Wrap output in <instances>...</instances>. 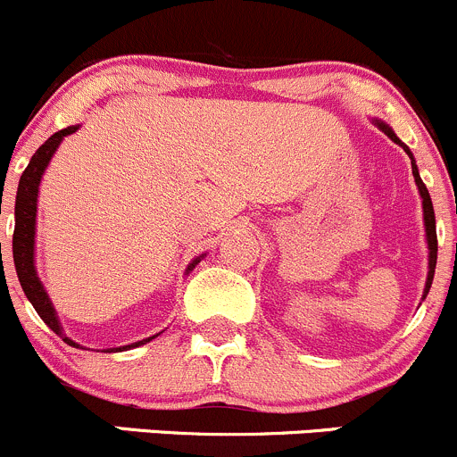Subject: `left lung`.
<instances>
[{
    "mask_svg": "<svg viewBox=\"0 0 457 457\" xmlns=\"http://www.w3.org/2000/svg\"><path fill=\"white\" fill-rule=\"evenodd\" d=\"M380 126H382V130H384V133H386L388 137L393 139V142H395V144H400V146L404 148V151H406V155L411 157V169H413V178H415V184H418V188H420V195H422V209H424V227H427V242H428V275H427V287H424V295H422V297H427L428 288H431V282H433V273H436V262H437V233H436V213H433L431 195H428L427 187H424V182H422V179H420L418 166H415V162H413V155H411V151H409V148H406L404 144H402L400 139H397V135L393 133V130L388 129V126H384V124H380Z\"/></svg>",
    "mask_w": 457,
    "mask_h": 457,
    "instance_id": "left-lung-1",
    "label": "left lung"
}]
</instances>
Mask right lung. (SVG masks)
Here are the masks:
<instances>
[{"instance_id":"add662e5","label":"right lung","mask_w":457,"mask_h":457,"mask_svg":"<svg viewBox=\"0 0 457 457\" xmlns=\"http://www.w3.org/2000/svg\"><path fill=\"white\" fill-rule=\"evenodd\" d=\"M75 130H77V126H69V129L57 130V133L51 135V137H48L46 142H44L42 146L35 151V155L30 157V164L26 166V170L21 173L20 188H17L15 233H12V260H15L17 278H20V284H21V288H24L26 297H29L30 304L35 306V311H37L39 318H42L44 322H46L48 327H51L53 331L57 333V336L64 337L66 345H71V346H77V345L73 340H69L64 333H62V324L57 322L55 309H53L51 300H48L46 291H44V287H42V282H39L37 273H35L33 246H35V213H37L39 182H42L44 170H46L48 162H51L53 153L57 151V146H60L62 139H64L66 135L75 133ZM197 262H200V257H197V260L193 262L191 266H188V270H191L193 266L197 264ZM153 337H155V336H153ZM153 337H148V340H153ZM148 340L135 342V345H129V346H120V349H115V351L133 349V346L146 345Z\"/></svg>"}]
</instances>
